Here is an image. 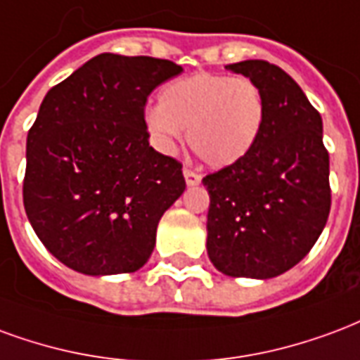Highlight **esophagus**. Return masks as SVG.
<instances>
[{"instance_id":"34e87169","label":"esophagus","mask_w":360,"mask_h":360,"mask_svg":"<svg viewBox=\"0 0 360 360\" xmlns=\"http://www.w3.org/2000/svg\"><path fill=\"white\" fill-rule=\"evenodd\" d=\"M184 178H186V184H188V186H198V184L201 182V174L191 169H184Z\"/></svg>"}]
</instances>
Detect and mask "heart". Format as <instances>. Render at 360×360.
<instances>
[{
	"instance_id": "obj_1",
	"label": "heart",
	"mask_w": 360,
	"mask_h": 360,
	"mask_svg": "<svg viewBox=\"0 0 360 360\" xmlns=\"http://www.w3.org/2000/svg\"><path fill=\"white\" fill-rule=\"evenodd\" d=\"M266 101L248 76L193 72L170 80L143 122L161 151H172L188 128L193 151L212 167H230L251 153L261 138Z\"/></svg>"
}]
</instances>
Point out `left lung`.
Here are the masks:
<instances>
[{"instance_id":"1","label":"left lung","mask_w":360,"mask_h":360,"mask_svg":"<svg viewBox=\"0 0 360 360\" xmlns=\"http://www.w3.org/2000/svg\"><path fill=\"white\" fill-rule=\"evenodd\" d=\"M226 69L261 86L266 119L251 153L203 178L207 253L226 276L266 280L295 266L326 226L330 157L320 112L288 72L261 59Z\"/></svg>"}]
</instances>
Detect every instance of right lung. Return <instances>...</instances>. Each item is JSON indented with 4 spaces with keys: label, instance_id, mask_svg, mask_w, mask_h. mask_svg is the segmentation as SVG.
<instances>
[{
    "label": "right lung",
    "instance_id": "obj_1",
    "mask_svg": "<svg viewBox=\"0 0 360 360\" xmlns=\"http://www.w3.org/2000/svg\"><path fill=\"white\" fill-rule=\"evenodd\" d=\"M182 72L155 57L101 53L47 91L26 140L22 201L46 249L69 269L126 274L148 263L157 224L186 190L155 151L149 94Z\"/></svg>",
    "mask_w": 360,
    "mask_h": 360
}]
</instances>
